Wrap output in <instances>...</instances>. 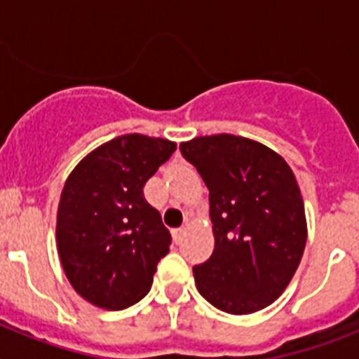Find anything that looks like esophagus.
Listing matches in <instances>:
<instances>
[{"label": "esophagus", "mask_w": 359, "mask_h": 359, "mask_svg": "<svg viewBox=\"0 0 359 359\" xmlns=\"http://www.w3.org/2000/svg\"><path fill=\"white\" fill-rule=\"evenodd\" d=\"M183 233H185V228L180 226V228H174L172 230V239L174 243H180L183 239Z\"/></svg>", "instance_id": "obj_1"}]
</instances>
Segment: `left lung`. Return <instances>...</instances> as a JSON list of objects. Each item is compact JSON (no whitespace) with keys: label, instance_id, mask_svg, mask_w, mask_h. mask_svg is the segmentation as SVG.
Here are the masks:
<instances>
[{"label":"left lung","instance_id":"left-lung-1","mask_svg":"<svg viewBox=\"0 0 359 359\" xmlns=\"http://www.w3.org/2000/svg\"><path fill=\"white\" fill-rule=\"evenodd\" d=\"M180 151L210 192L215 246L194 266L198 291L230 315L264 309L286 290L306 248L293 170L266 145L224 133L183 142Z\"/></svg>","mask_w":359,"mask_h":359}]
</instances>
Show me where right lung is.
I'll use <instances>...</instances> for the list:
<instances>
[{"label":"right lung","instance_id":"obj_1","mask_svg":"<svg viewBox=\"0 0 359 359\" xmlns=\"http://www.w3.org/2000/svg\"><path fill=\"white\" fill-rule=\"evenodd\" d=\"M176 144L123 135L73 169L57 210V250L72 286L104 309H126L151 290L170 231L144 198V187Z\"/></svg>","mask_w":359,"mask_h":359}]
</instances>
